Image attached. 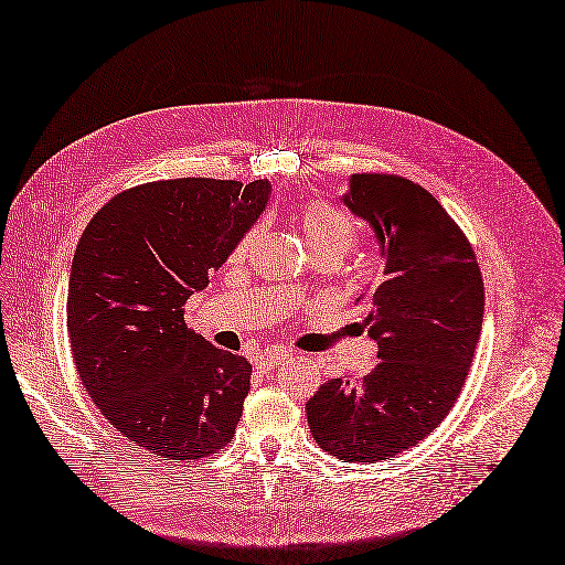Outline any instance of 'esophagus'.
<instances>
[{"instance_id": "esophagus-1", "label": "esophagus", "mask_w": 565, "mask_h": 565, "mask_svg": "<svg viewBox=\"0 0 565 565\" xmlns=\"http://www.w3.org/2000/svg\"><path fill=\"white\" fill-rule=\"evenodd\" d=\"M288 355H291V351L281 349V345H277V349H269V351H265L263 355H259L257 367H259V370H271L274 365H281L284 360H288Z\"/></svg>"}]
</instances>
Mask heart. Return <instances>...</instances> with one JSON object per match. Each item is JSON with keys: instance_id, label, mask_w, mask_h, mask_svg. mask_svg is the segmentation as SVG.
Wrapping results in <instances>:
<instances>
[{"instance_id": "heart-1", "label": "heart", "mask_w": 565, "mask_h": 565, "mask_svg": "<svg viewBox=\"0 0 565 565\" xmlns=\"http://www.w3.org/2000/svg\"><path fill=\"white\" fill-rule=\"evenodd\" d=\"M300 228L310 253H337L339 257L349 253L355 243V222L351 220L349 212L331 205L324 200H310L300 210ZM257 234V228H250L243 236L238 253L245 250Z\"/></svg>"}]
</instances>
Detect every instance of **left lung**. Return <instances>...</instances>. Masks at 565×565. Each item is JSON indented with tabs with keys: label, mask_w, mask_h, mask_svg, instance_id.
Instances as JSON below:
<instances>
[{
	"label": "left lung",
	"mask_w": 565,
	"mask_h": 565,
	"mask_svg": "<svg viewBox=\"0 0 565 565\" xmlns=\"http://www.w3.org/2000/svg\"><path fill=\"white\" fill-rule=\"evenodd\" d=\"M341 200L384 255L380 281L358 298L380 363L363 382L329 380L306 411L327 454L374 462L423 441L454 408L480 341L484 284L470 241L423 185L353 173Z\"/></svg>",
	"instance_id": "left-lung-1"
}]
</instances>
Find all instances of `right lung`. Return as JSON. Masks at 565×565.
Segmentation results:
<instances>
[{"label": "right lung", "mask_w": 565, "mask_h": 565, "mask_svg": "<svg viewBox=\"0 0 565 565\" xmlns=\"http://www.w3.org/2000/svg\"><path fill=\"white\" fill-rule=\"evenodd\" d=\"M269 181L169 179L114 195L71 263L66 329L78 377L126 439L198 460L236 434L253 365L185 327L183 306L234 253Z\"/></svg>", "instance_id": "add662e5"}]
</instances>
